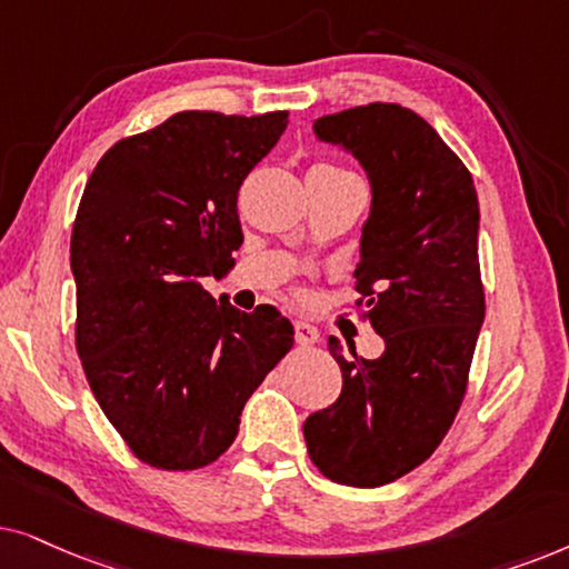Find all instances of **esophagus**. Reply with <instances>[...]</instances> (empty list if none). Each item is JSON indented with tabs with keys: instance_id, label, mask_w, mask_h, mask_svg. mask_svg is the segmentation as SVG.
Returning <instances> with one entry per match:
<instances>
[{
	"instance_id": "obj_1",
	"label": "esophagus",
	"mask_w": 569,
	"mask_h": 569,
	"mask_svg": "<svg viewBox=\"0 0 569 569\" xmlns=\"http://www.w3.org/2000/svg\"><path fill=\"white\" fill-rule=\"evenodd\" d=\"M293 330H297V343L299 346H315L317 340H320V330H317L315 325L305 322V320L293 322Z\"/></svg>"
}]
</instances>
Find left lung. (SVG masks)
Instances as JSON below:
<instances>
[{"mask_svg": "<svg viewBox=\"0 0 569 569\" xmlns=\"http://www.w3.org/2000/svg\"><path fill=\"white\" fill-rule=\"evenodd\" d=\"M312 130L351 153L372 187L353 278L385 351L346 356L328 338L343 390L305 421V439L330 481L375 489L437 450L466 396L483 322L479 197L463 161L403 106H356Z\"/></svg>", "mask_w": 569, "mask_h": 569, "instance_id": "obj_1", "label": "left lung"}]
</instances>
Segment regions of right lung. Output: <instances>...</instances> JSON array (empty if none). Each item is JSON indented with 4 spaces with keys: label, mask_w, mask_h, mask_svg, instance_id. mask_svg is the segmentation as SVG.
I'll return each instance as SVG.
<instances>
[{
    "label": "right lung",
    "mask_w": 569,
    "mask_h": 569,
    "mask_svg": "<svg viewBox=\"0 0 569 569\" xmlns=\"http://www.w3.org/2000/svg\"><path fill=\"white\" fill-rule=\"evenodd\" d=\"M286 124L289 111H181L119 140L90 173L70 244L74 340L98 406L142 463H213L291 351L276 307L239 312L200 283L231 270L239 187Z\"/></svg>",
    "instance_id": "add662e5"
}]
</instances>
